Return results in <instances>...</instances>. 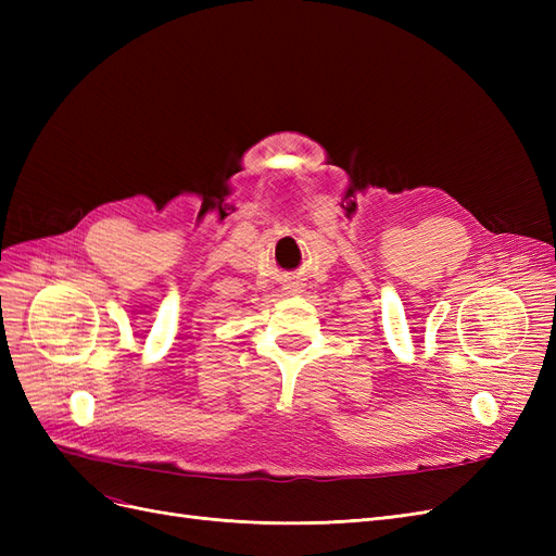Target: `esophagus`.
<instances>
[{
    "label": "esophagus",
    "mask_w": 556,
    "mask_h": 556,
    "mask_svg": "<svg viewBox=\"0 0 556 556\" xmlns=\"http://www.w3.org/2000/svg\"><path fill=\"white\" fill-rule=\"evenodd\" d=\"M292 292H296V288H292Z\"/></svg>",
    "instance_id": "34e87169"
}]
</instances>
